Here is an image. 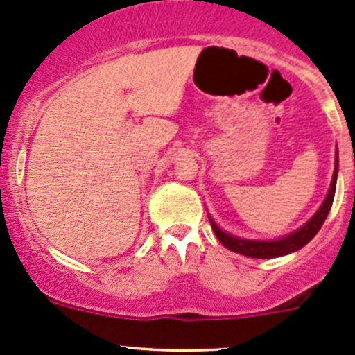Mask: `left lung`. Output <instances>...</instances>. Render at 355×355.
Listing matches in <instances>:
<instances>
[{"instance_id":"1","label":"left lung","mask_w":355,"mask_h":355,"mask_svg":"<svg viewBox=\"0 0 355 355\" xmlns=\"http://www.w3.org/2000/svg\"><path fill=\"white\" fill-rule=\"evenodd\" d=\"M335 170H333V178L330 189H328V194L324 198L323 204L318 207L316 213L306 221L300 228L293 230L292 234L284 235L280 239H271V241H252V239H242L235 237V235L227 234L223 228H220L216 225V221L209 216L211 228L216 234L218 241L221 242L228 250H234V252L242 254V256L247 257H256V259H271V257H280L287 256V254L295 252V250L302 249L304 245L309 244L313 241L314 235L320 232V228L323 227L324 220H327L328 213L331 209L333 198H335V189H336V175H338V149H336L335 155Z\"/></svg>"}]
</instances>
